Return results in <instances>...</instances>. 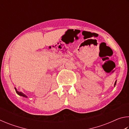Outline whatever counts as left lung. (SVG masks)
<instances>
[{"instance_id": "left-lung-1", "label": "left lung", "mask_w": 129, "mask_h": 129, "mask_svg": "<svg viewBox=\"0 0 129 129\" xmlns=\"http://www.w3.org/2000/svg\"><path fill=\"white\" fill-rule=\"evenodd\" d=\"M116 82H117V81H115V84H114V86L115 85V84H116Z\"/></svg>"}]
</instances>
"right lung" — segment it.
I'll list each match as a JSON object with an SVG mask.
<instances>
[{
	"mask_svg": "<svg viewBox=\"0 0 129 129\" xmlns=\"http://www.w3.org/2000/svg\"><path fill=\"white\" fill-rule=\"evenodd\" d=\"M15 90H16V92L17 93V94H19V95L23 96V97H26V98H27V96L26 95H25L22 92H21V91H17V89H16V88H15Z\"/></svg>",
	"mask_w": 129,
	"mask_h": 129,
	"instance_id": "add662e5",
	"label": "right lung"
}]
</instances>
